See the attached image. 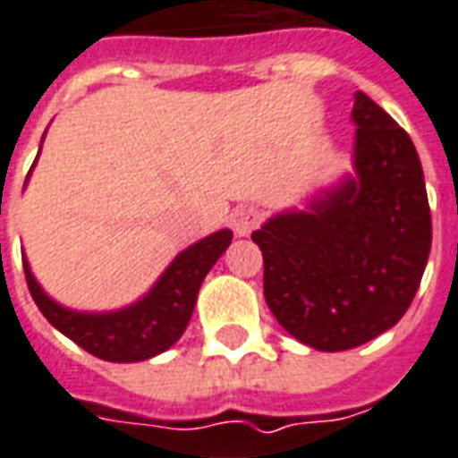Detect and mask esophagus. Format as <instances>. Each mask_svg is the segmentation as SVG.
Masks as SVG:
<instances>
[{
	"label": "esophagus",
	"instance_id": "34e87169",
	"mask_svg": "<svg viewBox=\"0 0 458 458\" xmlns=\"http://www.w3.org/2000/svg\"><path fill=\"white\" fill-rule=\"evenodd\" d=\"M261 211L256 209V207H237L233 211V230H235L240 237H247L251 235L259 225H261Z\"/></svg>",
	"mask_w": 458,
	"mask_h": 458
}]
</instances>
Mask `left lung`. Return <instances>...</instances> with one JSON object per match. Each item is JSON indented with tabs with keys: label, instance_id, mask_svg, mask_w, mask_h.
I'll return each instance as SVG.
<instances>
[{
	"label": "left lung",
	"instance_id": "left-lung-1",
	"mask_svg": "<svg viewBox=\"0 0 458 458\" xmlns=\"http://www.w3.org/2000/svg\"><path fill=\"white\" fill-rule=\"evenodd\" d=\"M355 176L256 230L267 308L325 352L367 344L400 322L428 263L433 225L410 133L355 94Z\"/></svg>",
	"mask_w": 458,
	"mask_h": 458
}]
</instances>
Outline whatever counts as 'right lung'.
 Wrapping results in <instances>:
<instances>
[{"label":"right lung","instance_id":"1","mask_svg":"<svg viewBox=\"0 0 458 458\" xmlns=\"http://www.w3.org/2000/svg\"><path fill=\"white\" fill-rule=\"evenodd\" d=\"M233 233L218 230L174 259L157 284L133 306L114 313H77L58 306L37 284L23 259L25 282L44 318L87 352L107 362H140L176 344L191 322L202 280L228 249Z\"/></svg>","mask_w":458,"mask_h":458}]
</instances>
